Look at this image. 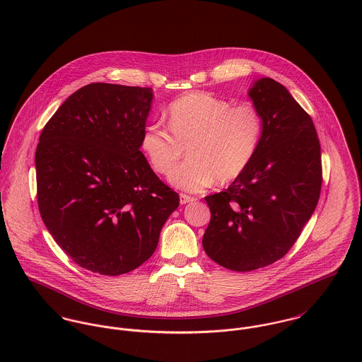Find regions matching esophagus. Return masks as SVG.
I'll return each instance as SVG.
<instances>
[{
	"label": "esophagus",
	"instance_id": "1",
	"mask_svg": "<svg viewBox=\"0 0 362 362\" xmlns=\"http://www.w3.org/2000/svg\"><path fill=\"white\" fill-rule=\"evenodd\" d=\"M197 199L193 197V196H189V194H180V204H187V202H192V201H196Z\"/></svg>",
	"mask_w": 362,
	"mask_h": 362
}]
</instances>
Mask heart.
<instances>
[{"instance_id": "heart-1", "label": "heart", "mask_w": 362, "mask_h": 362, "mask_svg": "<svg viewBox=\"0 0 362 362\" xmlns=\"http://www.w3.org/2000/svg\"><path fill=\"white\" fill-rule=\"evenodd\" d=\"M166 117L171 132L161 123H151L143 133L141 146L161 175L170 173L186 149L189 160L173 170L170 183L190 193H199L215 180L225 185L241 176L264 133V118L255 105H233L205 91L176 98Z\"/></svg>"}]
</instances>
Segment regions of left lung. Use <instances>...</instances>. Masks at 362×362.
I'll use <instances>...</instances> for the list:
<instances>
[{
  "label": "left lung",
  "mask_w": 362,
  "mask_h": 362,
  "mask_svg": "<svg viewBox=\"0 0 362 362\" xmlns=\"http://www.w3.org/2000/svg\"><path fill=\"white\" fill-rule=\"evenodd\" d=\"M264 118L259 148L247 170L205 201L211 221L202 238L221 267L248 272L283 258L320 200L321 144L311 117L271 78L248 91Z\"/></svg>",
  "instance_id": "obj_1"
}]
</instances>
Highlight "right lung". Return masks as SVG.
<instances>
[{"mask_svg":"<svg viewBox=\"0 0 362 362\" xmlns=\"http://www.w3.org/2000/svg\"><path fill=\"white\" fill-rule=\"evenodd\" d=\"M150 87L91 83L45 123L36 150L37 204L57 244L84 269L118 276L156 251L179 194L140 151Z\"/></svg>","mask_w":362,"mask_h":362,"instance_id":"right-lung-1","label":"right lung"}]
</instances>
